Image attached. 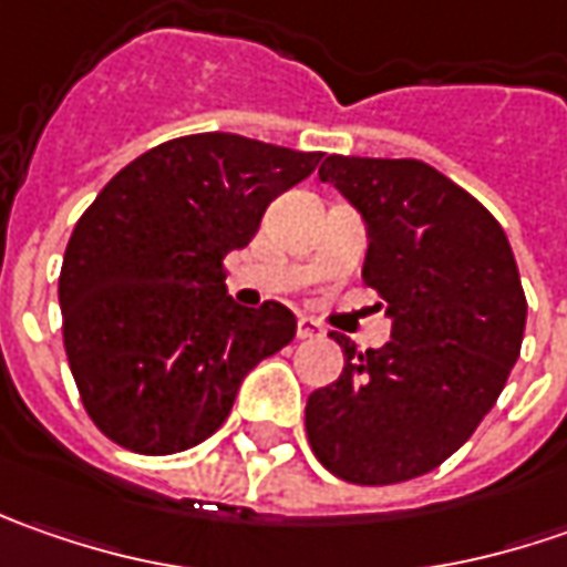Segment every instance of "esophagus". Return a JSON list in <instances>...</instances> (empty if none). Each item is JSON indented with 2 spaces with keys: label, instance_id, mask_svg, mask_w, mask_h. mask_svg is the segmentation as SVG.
<instances>
[{
  "label": "esophagus",
  "instance_id": "34e87169",
  "mask_svg": "<svg viewBox=\"0 0 567 567\" xmlns=\"http://www.w3.org/2000/svg\"><path fill=\"white\" fill-rule=\"evenodd\" d=\"M296 338L316 340V338H321V328H318L312 318H299V321H296Z\"/></svg>",
  "mask_w": 567,
  "mask_h": 567
}]
</instances>
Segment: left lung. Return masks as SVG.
Returning <instances> with one entry per match:
<instances>
[{"instance_id": "obj_1", "label": "left lung", "mask_w": 567, "mask_h": 567, "mask_svg": "<svg viewBox=\"0 0 567 567\" xmlns=\"http://www.w3.org/2000/svg\"><path fill=\"white\" fill-rule=\"evenodd\" d=\"M365 224L362 280L391 340L360 353L306 403L316 457L360 486H391L447 461L483 423L520 357L527 299L505 229L423 161L331 154L318 166Z\"/></svg>"}]
</instances>
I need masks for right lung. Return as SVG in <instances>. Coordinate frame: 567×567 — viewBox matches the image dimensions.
<instances>
[{
  "mask_svg": "<svg viewBox=\"0 0 567 567\" xmlns=\"http://www.w3.org/2000/svg\"><path fill=\"white\" fill-rule=\"evenodd\" d=\"M318 161L229 132L186 135L120 169L81 214L59 274L62 340L106 439L138 454L205 442L243 379L296 338L287 306L246 309L227 293L224 258Z\"/></svg>",
  "mask_w": 567,
  "mask_h": 567,
  "instance_id": "obj_1",
  "label": "right lung"
}]
</instances>
